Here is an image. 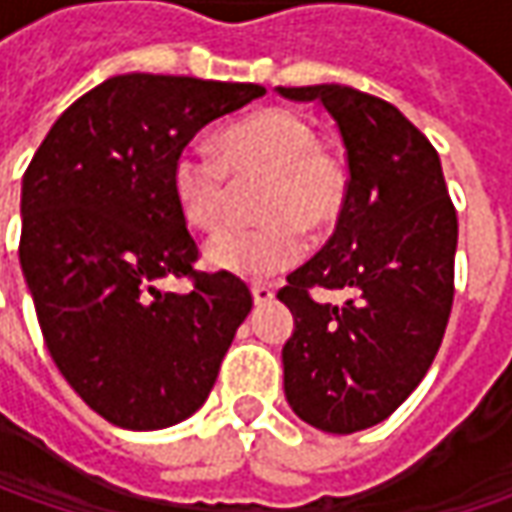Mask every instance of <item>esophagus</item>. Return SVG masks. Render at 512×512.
<instances>
[{
    "instance_id": "obj_1",
    "label": "esophagus",
    "mask_w": 512,
    "mask_h": 512,
    "mask_svg": "<svg viewBox=\"0 0 512 512\" xmlns=\"http://www.w3.org/2000/svg\"><path fill=\"white\" fill-rule=\"evenodd\" d=\"M273 296H276V287L273 285H265V282H256V285H253V299H256L259 305L270 302Z\"/></svg>"
}]
</instances>
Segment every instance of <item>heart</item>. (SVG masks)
I'll return each mask as SVG.
<instances>
[{
  "mask_svg": "<svg viewBox=\"0 0 512 512\" xmlns=\"http://www.w3.org/2000/svg\"><path fill=\"white\" fill-rule=\"evenodd\" d=\"M262 176L256 225H230L205 247L207 262L247 279H267L299 262L305 230L330 225L347 196V162L319 142L305 116L265 108L230 122L216 136V153L187 145L170 165V187L187 222L213 230L225 219L230 179Z\"/></svg>",
  "mask_w": 512,
  "mask_h": 512,
  "instance_id": "1",
  "label": "heart"
}]
</instances>
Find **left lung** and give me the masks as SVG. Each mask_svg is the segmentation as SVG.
Here are the masks:
<instances>
[{"mask_svg": "<svg viewBox=\"0 0 512 512\" xmlns=\"http://www.w3.org/2000/svg\"><path fill=\"white\" fill-rule=\"evenodd\" d=\"M319 99L347 156V196L327 245L287 276L296 316L285 396L327 433L384 422L419 387L453 310L459 219L430 139L379 96L347 85L279 88ZM313 289H344L342 306Z\"/></svg>", "mask_w": 512, "mask_h": 512, "instance_id": "obj_1", "label": "left lung"}]
</instances>
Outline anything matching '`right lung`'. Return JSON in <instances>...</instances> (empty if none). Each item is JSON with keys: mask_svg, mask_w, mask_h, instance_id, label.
<instances>
[{"mask_svg": "<svg viewBox=\"0 0 512 512\" xmlns=\"http://www.w3.org/2000/svg\"><path fill=\"white\" fill-rule=\"evenodd\" d=\"M265 93L253 82L125 73L70 105L22 179L19 262L50 356L102 419L159 430L196 413L253 307L199 245L170 187L207 122ZM170 275L190 294H162Z\"/></svg>", "mask_w": 512, "mask_h": 512, "instance_id": "obj_1", "label": "right lung"}]
</instances>
